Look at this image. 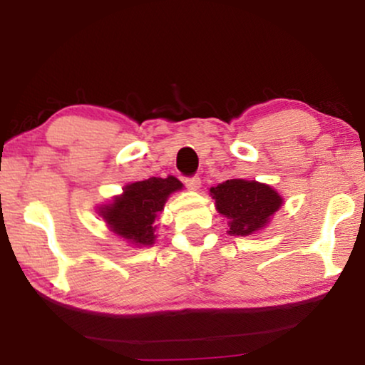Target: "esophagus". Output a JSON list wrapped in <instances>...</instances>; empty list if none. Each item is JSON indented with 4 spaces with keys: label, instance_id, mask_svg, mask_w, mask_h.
<instances>
[{
    "label": "esophagus",
    "instance_id": "1",
    "mask_svg": "<svg viewBox=\"0 0 365 365\" xmlns=\"http://www.w3.org/2000/svg\"><path fill=\"white\" fill-rule=\"evenodd\" d=\"M184 184H186L187 189H191V191H197V189L201 187V178H199V176L186 178V179H184Z\"/></svg>",
    "mask_w": 365,
    "mask_h": 365
}]
</instances>
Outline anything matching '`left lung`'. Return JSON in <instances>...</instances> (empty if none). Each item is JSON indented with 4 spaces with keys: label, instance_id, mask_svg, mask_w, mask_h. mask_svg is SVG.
Wrapping results in <instances>:
<instances>
[{
    "label": "left lung",
    "instance_id": "left-lung-1",
    "mask_svg": "<svg viewBox=\"0 0 365 365\" xmlns=\"http://www.w3.org/2000/svg\"><path fill=\"white\" fill-rule=\"evenodd\" d=\"M219 214L229 219L231 236H251L266 227L282 206V197L267 184L246 179H227L211 187Z\"/></svg>",
    "mask_w": 365,
    "mask_h": 365
}]
</instances>
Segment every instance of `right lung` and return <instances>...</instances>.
Segmentation results:
<instances>
[{"instance_id":"obj_1","label":"right lung","mask_w":365,"mask_h":365,"mask_svg":"<svg viewBox=\"0 0 365 365\" xmlns=\"http://www.w3.org/2000/svg\"><path fill=\"white\" fill-rule=\"evenodd\" d=\"M179 189H182V184L174 176L149 178L128 184L121 196L99 207V216L124 241L138 247L153 246L156 239L154 219L164 209L169 194Z\"/></svg>"}]
</instances>
